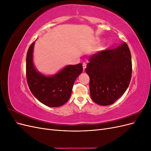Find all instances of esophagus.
<instances>
[{"label":"esophagus","mask_w":151,"mask_h":151,"mask_svg":"<svg viewBox=\"0 0 151 151\" xmlns=\"http://www.w3.org/2000/svg\"><path fill=\"white\" fill-rule=\"evenodd\" d=\"M86 65H86V63H84H84H83V70H85V69H86Z\"/></svg>","instance_id":"34e87169"}]
</instances>
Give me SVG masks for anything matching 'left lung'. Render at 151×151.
<instances>
[{
  "instance_id": "left-lung-1",
  "label": "left lung",
  "mask_w": 151,
  "mask_h": 151,
  "mask_svg": "<svg viewBox=\"0 0 151 151\" xmlns=\"http://www.w3.org/2000/svg\"><path fill=\"white\" fill-rule=\"evenodd\" d=\"M132 71L131 53L126 43L91 56L86 72L90 78L93 101L102 106L114 103L129 87Z\"/></svg>"
}]
</instances>
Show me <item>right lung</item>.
<instances>
[{
    "instance_id": "1",
    "label": "right lung",
    "mask_w": 151,
    "mask_h": 151,
    "mask_svg": "<svg viewBox=\"0 0 151 151\" xmlns=\"http://www.w3.org/2000/svg\"><path fill=\"white\" fill-rule=\"evenodd\" d=\"M35 42L26 55V79L31 92L39 101L49 107H58L69 99L74 83L83 68L81 63L68 65L57 74L46 76L36 69L33 61Z\"/></svg>"
}]
</instances>
